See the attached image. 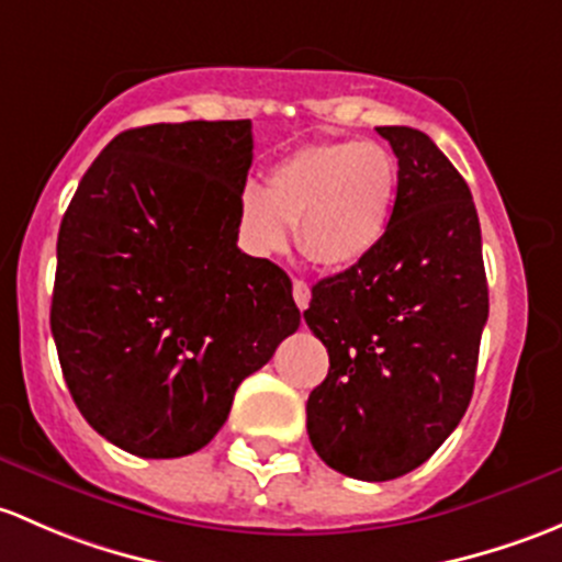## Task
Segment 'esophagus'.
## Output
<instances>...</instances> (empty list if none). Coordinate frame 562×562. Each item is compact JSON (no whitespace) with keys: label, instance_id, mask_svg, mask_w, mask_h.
Masks as SVG:
<instances>
[{"label":"esophagus","instance_id":"34e87169","mask_svg":"<svg viewBox=\"0 0 562 562\" xmlns=\"http://www.w3.org/2000/svg\"><path fill=\"white\" fill-rule=\"evenodd\" d=\"M292 294H294V303H297L300 311L308 308L311 303V286L305 281H294L292 283Z\"/></svg>","mask_w":562,"mask_h":562}]
</instances>
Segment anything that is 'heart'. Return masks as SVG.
<instances>
[{"instance_id":"obj_1","label":"heart","mask_w":562,"mask_h":562,"mask_svg":"<svg viewBox=\"0 0 562 562\" xmlns=\"http://www.w3.org/2000/svg\"><path fill=\"white\" fill-rule=\"evenodd\" d=\"M397 196V161L381 143L327 140L281 156L265 187L238 196V235L254 257L297 246L314 265L344 270L362 262L390 227Z\"/></svg>"}]
</instances>
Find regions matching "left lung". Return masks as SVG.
<instances>
[{"mask_svg": "<svg viewBox=\"0 0 562 562\" xmlns=\"http://www.w3.org/2000/svg\"><path fill=\"white\" fill-rule=\"evenodd\" d=\"M397 156V196L375 251L311 292L305 322L327 346L308 395V438L338 473L390 482L460 425L490 314L471 189L436 143L379 126Z\"/></svg>", "mask_w": 562, "mask_h": 562, "instance_id": "obj_1", "label": "left lung"}]
</instances>
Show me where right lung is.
<instances>
[{"label":"right lung","instance_id":"add662e5","mask_svg":"<svg viewBox=\"0 0 562 562\" xmlns=\"http://www.w3.org/2000/svg\"><path fill=\"white\" fill-rule=\"evenodd\" d=\"M251 148L248 119L126 130L61 218L50 333L75 406L124 452L205 447L300 327L289 276L238 248Z\"/></svg>","mask_w":562,"mask_h":562}]
</instances>
